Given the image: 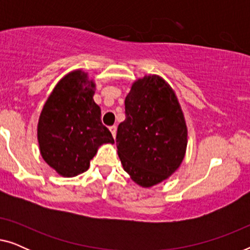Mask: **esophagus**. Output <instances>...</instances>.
<instances>
[{"mask_svg": "<svg viewBox=\"0 0 250 250\" xmlns=\"http://www.w3.org/2000/svg\"><path fill=\"white\" fill-rule=\"evenodd\" d=\"M109 129H110L111 134H112V136H114V139H115L116 138V132H117V127H116V126L114 125V126H110V127H109Z\"/></svg>", "mask_w": 250, "mask_h": 250, "instance_id": "34e87169", "label": "esophagus"}]
</instances>
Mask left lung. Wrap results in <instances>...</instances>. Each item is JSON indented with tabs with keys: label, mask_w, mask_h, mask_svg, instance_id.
<instances>
[{
	"label": "left lung",
	"mask_w": 250,
	"mask_h": 250,
	"mask_svg": "<svg viewBox=\"0 0 250 250\" xmlns=\"http://www.w3.org/2000/svg\"><path fill=\"white\" fill-rule=\"evenodd\" d=\"M116 146L123 168L142 188L172 176L186 156L188 127L173 87L159 75L133 82Z\"/></svg>",
	"instance_id": "8db88e82"
}]
</instances>
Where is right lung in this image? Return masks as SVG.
I'll list each match as a JSON object with an SVG mask.
<instances>
[{
    "instance_id": "obj_1",
    "label": "right lung",
    "mask_w": 250,
    "mask_h": 250,
    "mask_svg": "<svg viewBox=\"0 0 250 250\" xmlns=\"http://www.w3.org/2000/svg\"><path fill=\"white\" fill-rule=\"evenodd\" d=\"M97 84L88 74L75 69L61 78L51 92L37 123L42 158L60 176L86 172L111 133L101 123V109L93 100Z\"/></svg>"
}]
</instances>
